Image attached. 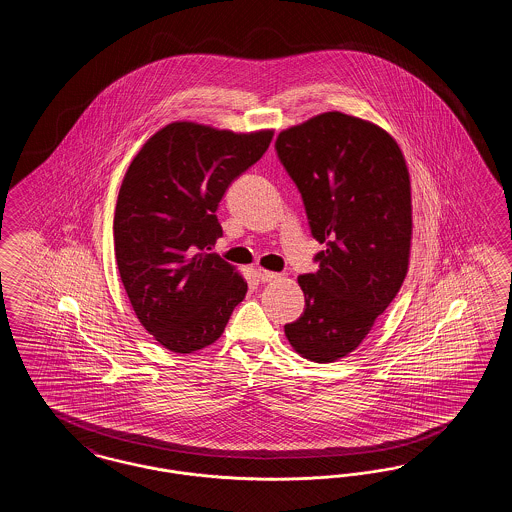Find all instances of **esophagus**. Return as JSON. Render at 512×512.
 Segmentation results:
<instances>
[{
  "label": "esophagus",
  "mask_w": 512,
  "mask_h": 512,
  "mask_svg": "<svg viewBox=\"0 0 512 512\" xmlns=\"http://www.w3.org/2000/svg\"><path fill=\"white\" fill-rule=\"evenodd\" d=\"M257 276H259L261 282H272V280H276L280 274H278V272H270V270H265V268H257Z\"/></svg>",
  "instance_id": "obj_1"
}]
</instances>
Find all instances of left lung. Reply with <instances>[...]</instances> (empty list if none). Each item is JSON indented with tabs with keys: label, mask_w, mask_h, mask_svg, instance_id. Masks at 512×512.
Wrapping results in <instances>:
<instances>
[{
	"label": "left lung",
	"mask_w": 512,
	"mask_h": 512,
	"mask_svg": "<svg viewBox=\"0 0 512 512\" xmlns=\"http://www.w3.org/2000/svg\"><path fill=\"white\" fill-rule=\"evenodd\" d=\"M274 149L326 244L317 272L297 278L305 311L284 332L301 357L332 363L359 347L405 280L409 171L388 132L338 111L280 132Z\"/></svg>",
	"instance_id": "obj_1"
}]
</instances>
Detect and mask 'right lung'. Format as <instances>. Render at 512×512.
I'll use <instances>...</instances> for the list:
<instances>
[{
    "instance_id": "obj_1",
    "label": "right lung",
    "mask_w": 512,
    "mask_h": 512,
    "mask_svg": "<svg viewBox=\"0 0 512 512\" xmlns=\"http://www.w3.org/2000/svg\"><path fill=\"white\" fill-rule=\"evenodd\" d=\"M272 130L234 134L172 122L130 163L113 234L122 286L147 332L174 353L220 338L247 282L211 247L220 199L267 151Z\"/></svg>"
}]
</instances>
